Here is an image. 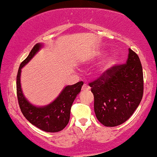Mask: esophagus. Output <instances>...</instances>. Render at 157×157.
<instances>
[{"label":"esophagus","instance_id":"esophagus-1","mask_svg":"<svg viewBox=\"0 0 157 157\" xmlns=\"http://www.w3.org/2000/svg\"><path fill=\"white\" fill-rule=\"evenodd\" d=\"M82 90H90V87L87 84L84 83L82 86Z\"/></svg>","mask_w":157,"mask_h":157}]
</instances>
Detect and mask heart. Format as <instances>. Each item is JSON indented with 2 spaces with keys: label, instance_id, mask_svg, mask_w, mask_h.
<instances>
[{
  "label": "heart",
  "instance_id": "obj_1",
  "mask_svg": "<svg viewBox=\"0 0 157 157\" xmlns=\"http://www.w3.org/2000/svg\"><path fill=\"white\" fill-rule=\"evenodd\" d=\"M98 55H99L100 56H101L103 55V53H99ZM116 61H117V56H116V55H113V56H110V57L105 61L103 67V69L104 70H107V69L111 68L112 66H114V65L116 64Z\"/></svg>",
  "mask_w": 157,
  "mask_h": 157
}]
</instances>
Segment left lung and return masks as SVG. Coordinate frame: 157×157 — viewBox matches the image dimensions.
Returning <instances> with one entry per match:
<instances>
[{"label": "left lung", "mask_w": 157, "mask_h": 157, "mask_svg": "<svg viewBox=\"0 0 157 157\" xmlns=\"http://www.w3.org/2000/svg\"><path fill=\"white\" fill-rule=\"evenodd\" d=\"M89 85L100 123L105 127H116L126 122L143 96V71L138 54L129 48L127 63L107 69Z\"/></svg>", "instance_id": "obj_1"}]
</instances>
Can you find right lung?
<instances>
[{"label":"right lung","mask_w":157,"mask_h":157,"mask_svg":"<svg viewBox=\"0 0 157 157\" xmlns=\"http://www.w3.org/2000/svg\"><path fill=\"white\" fill-rule=\"evenodd\" d=\"M41 45L36 44L30 54L21 63L16 76V94L18 103L22 113L31 124L46 132H58L63 130L70 120L71 108L80 92L83 82H78L72 86H67L61 94L50 105L45 107H35L30 104L24 98L20 86L21 69L28 63L36 52L39 50Z\"/></svg>","instance_id":"obj_1"}]
</instances>
